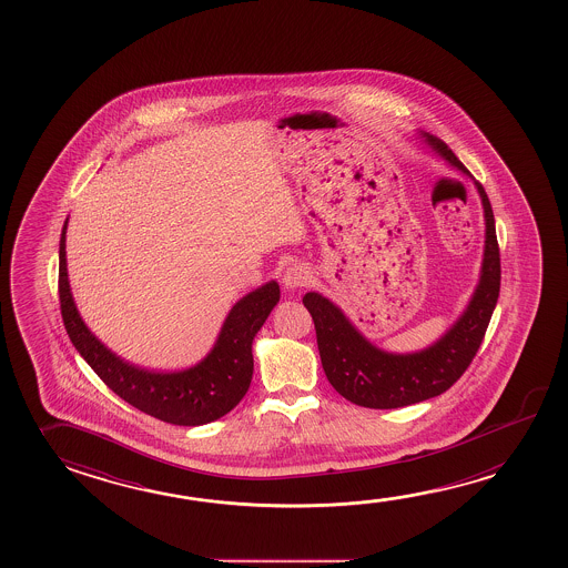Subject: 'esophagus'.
<instances>
[{
    "mask_svg": "<svg viewBox=\"0 0 568 568\" xmlns=\"http://www.w3.org/2000/svg\"><path fill=\"white\" fill-rule=\"evenodd\" d=\"M311 281H313V273H311L305 265H301V263L291 265V267L285 271V277H283L285 287L293 288V291H295V288L307 287V285H311Z\"/></svg>",
    "mask_w": 568,
    "mask_h": 568,
    "instance_id": "34e87169",
    "label": "esophagus"
}]
</instances>
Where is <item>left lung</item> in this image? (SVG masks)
<instances>
[{
  "instance_id": "1",
  "label": "left lung",
  "mask_w": 568,
  "mask_h": 568,
  "mask_svg": "<svg viewBox=\"0 0 568 568\" xmlns=\"http://www.w3.org/2000/svg\"><path fill=\"white\" fill-rule=\"evenodd\" d=\"M429 146L452 166L469 174L446 142L424 134ZM485 212V253L479 285L456 325L426 351L412 354L384 353L368 343L335 307L318 293H307L303 305L313 316L316 344L326 378L341 396L356 406L392 409L428 400L452 388L467 371L484 343L493 308L501 287V257L495 235L489 197L475 182Z\"/></svg>"
}]
</instances>
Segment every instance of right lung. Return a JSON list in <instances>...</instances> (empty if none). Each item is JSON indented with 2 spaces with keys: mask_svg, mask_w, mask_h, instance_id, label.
<instances>
[{
  "mask_svg": "<svg viewBox=\"0 0 568 568\" xmlns=\"http://www.w3.org/2000/svg\"><path fill=\"white\" fill-rule=\"evenodd\" d=\"M67 222L59 242V303L67 335L99 378L140 412L176 426H202L235 408L252 384L253 336L280 301L271 281L233 305L212 353L182 373H150L124 363L87 328L67 280Z\"/></svg>",
  "mask_w": 568,
  "mask_h": 568,
  "instance_id": "add662e5",
  "label": "right lung"
}]
</instances>
